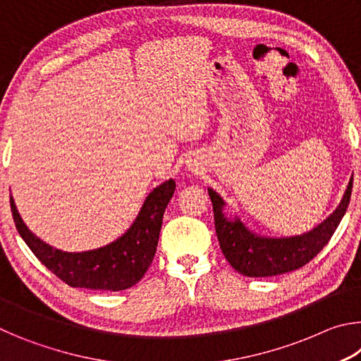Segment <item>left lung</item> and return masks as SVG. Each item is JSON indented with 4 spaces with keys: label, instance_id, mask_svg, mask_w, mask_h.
<instances>
[{
    "label": "left lung",
    "instance_id": "1",
    "mask_svg": "<svg viewBox=\"0 0 361 361\" xmlns=\"http://www.w3.org/2000/svg\"><path fill=\"white\" fill-rule=\"evenodd\" d=\"M352 183L353 175L331 215L307 232L286 237L261 235L248 229L237 215L228 216L224 213L226 200L215 189L209 188L215 213L216 235L226 259L237 272L247 277H272L307 264L329 242L342 216L345 215L350 202Z\"/></svg>",
    "mask_w": 361,
    "mask_h": 361
}]
</instances>
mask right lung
Masks as SVG:
<instances>
[{
    "instance_id": "obj_1",
    "label": "right lung",
    "mask_w": 361,
    "mask_h": 361,
    "mask_svg": "<svg viewBox=\"0 0 361 361\" xmlns=\"http://www.w3.org/2000/svg\"><path fill=\"white\" fill-rule=\"evenodd\" d=\"M175 192L170 178L145 199L130 228L118 239L87 252H63L49 245L28 229L11 195L16 228L30 250L49 271L73 288L121 291L138 283L156 255L166 207Z\"/></svg>"
}]
</instances>
